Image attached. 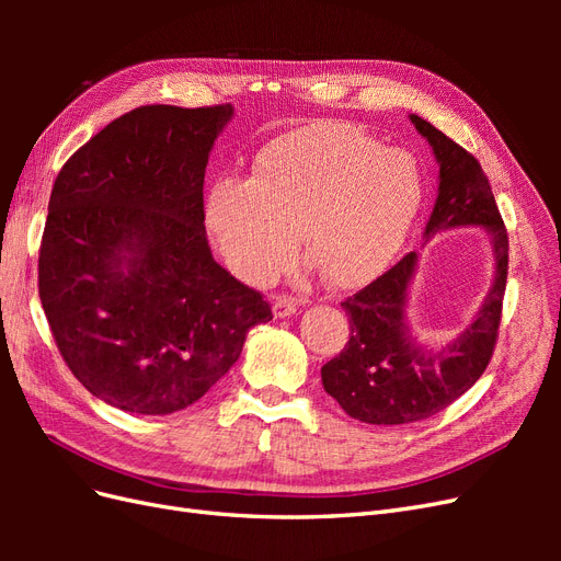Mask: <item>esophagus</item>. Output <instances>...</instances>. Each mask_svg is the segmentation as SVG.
Masks as SVG:
<instances>
[{
    "mask_svg": "<svg viewBox=\"0 0 561 561\" xmlns=\"http://www.w3.org/2000/svg\"><path fill=\"white\" fill-rule=\"evenodd\" d=\"M299 309V301L295 297H276L274 301V316L276 318H290Z\"/></svg>",
    "mask_w": 561,
    "mask_h": 561,
    "instance_id": "1",
    "label": "esophagus"
}]
</instances>
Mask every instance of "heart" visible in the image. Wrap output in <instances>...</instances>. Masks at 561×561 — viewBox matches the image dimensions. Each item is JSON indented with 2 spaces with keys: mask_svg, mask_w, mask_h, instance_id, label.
<instances>
[{
  "mask_svg": "<svg viewBox=\"0 0 561 561\" xmlns=\"http://www.w3.org/2000/svg\"><path fill=\"white\" fill-rule=\"evenodd\" d=\"M423 201L416 161L360 128L316 124L260 149L250 178H219L206 217L243 280L274 278L299 250L334 287H355L393 262Z\"/></svg>",
  "mask_w": 561,
  "mask_h": 561,
  "instance_id": "obj_1",
  "label": "heart"
}]
</instances>
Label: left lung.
Returning a JSON list of instances; mask_svg holds the SVG:
<instances>
[{"label": "left lung", "instance_id": "1", "mask_svg": "<svg viewBox=\"0 0 561 561\" xmlns=\"http://www.w3.org/2000/svg\"><path fill=\"white\" fill-rule=\"evenodd\" d=\"M433 147L439 190L426 239L454 227H484L494 245L496 274L480 313L443 351L416 346L404 322L407 287L416 252L344 299L351 339L322 365L320 377L342 410L371 426H398L435 416L478 381L494 355L507 280V229L480 161L426 118L410 116Z\"/></svg>", "mask_w": 561, "mask_h": 561}]
</instances>
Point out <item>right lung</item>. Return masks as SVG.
Listing matches in <instances>:
<instances>
[{"mask_svg": "<svg viewBox=\"0 0 561 561\" xmlns=\"http://www.w3.org/2000/svg\"><path fill=\"white\" fill-rule=\"evenodd\" d=\"M231 105H145L67 159L48 198L39 299L81 386L133 414L194 404L268 301L213 260L203 178Z\"/></svg>", "mask_w": 561, "mask_h": 561, "instance_id": "right-lung-1", "label": "right lung"}]
</instances>
